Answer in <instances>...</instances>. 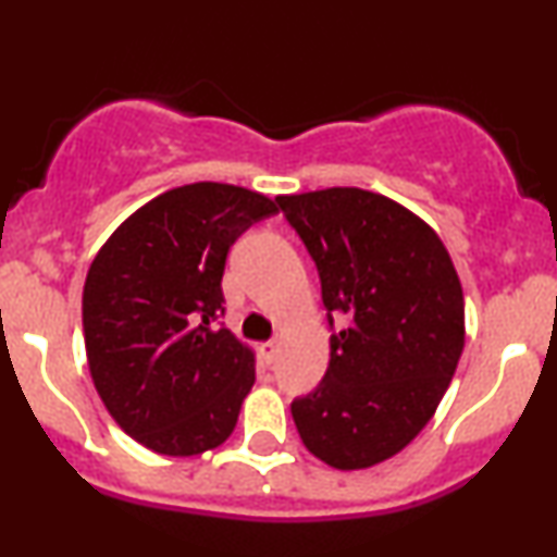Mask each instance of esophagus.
Segmentation results:
<instances>
[{
	"instance_id": "1",
	"label": "esophagus",
	"mask_w": 557,
	"mask_h": 557,
	"mask_svg": "<svg viewBox=\"0 0 557 557\" xmlns=\"http://www.w3.org/2000/svg\"><path fill=\"white\" fill-rule=\"evenodd\" d=\"M277 350H280V345L274 343V341H270V343H261V345H259L261 361H264V363H274V359H277Z\"/></svg>"
}]
</instances>
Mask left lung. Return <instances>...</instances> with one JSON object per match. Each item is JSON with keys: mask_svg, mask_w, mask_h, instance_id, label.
<instances>
[{"mask_svg": "<svg viewBox=\"0 0 557 557\" xmlns=\"http://www.w3.org/2000/svg\"><path fill=\"white\" fill-rule=\"evenodd\" d=\"M314 259L322 300L345 319L330 367L290 406L300 440L332 469H369L434 417L458 359L463 290L440 235L411 209L363 188L277 196Z\"/></svg>", "mask_w": 557, "mask_h": 557, "instance_id": "obj_1", "label": "left lung"}]
</instances>
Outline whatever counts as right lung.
<instances>
[{"label":"right lung","instance_id":"add662e5","mask_svg":"<svg viewBox=\"0 0 557 557\" xmlns=\"http://www.w3.org/2000/svg\"><path fill=\"white\" fill-rule=\"evenodd\" d=\"M277 201L230 183H190L151 198L107 238L83 285V335L107 411L162 456H198L238 424L257 356L222 314L235 238Z\"/></svg>","mask_w":557,"mask_h":557}]
</instances>
